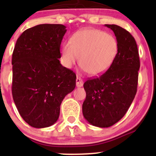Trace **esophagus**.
<instances>
[{
	"label": "esophagus",
	"mask_w": 156,
	"mask_h": 156,
	"mask_svg": "<svg viewBox=\"0 0 156 156\" xmlns=\"http://www.w3.org/2000/svg\"><path fill=\"white\" fill-rule=\"evenodd\" d=\"M83 80L80 78V77H77L76 78V87H81L83 86Z\"/></svg>",
	"instance_id": "1"
}]
</instances>
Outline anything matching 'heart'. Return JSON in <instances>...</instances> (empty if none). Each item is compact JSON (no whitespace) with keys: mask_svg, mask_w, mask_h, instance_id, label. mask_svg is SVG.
Instances as JSON below:
<instances>
[{"mask_svg":"<svg viewBox=\"0 0 156 156\" xmlns=\"http://www.w3.org/2000/svg\"><path fill=\"white\" fill-rule=\"evenodd\" d=\"M118 52L117 39L111 34L94 28L76 32L70 42L62 45V58L71 67L79 58V65L89 75L97 76L108 69Z\"/></svg>","mask_w":156,"mask_h":156,"instance_id":"obj_1","label":"heart"}]
</instances>
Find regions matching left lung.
<instances>
[{"mask_svg":"<svg viewBox=\"0 0 156 156\" xmlns=\"http://www.w3.org/2000/svg\"><path fill=\"white\" fill-rule=\"evenodd\" d=\"M115 34L118 52L106 72L83 84V117L90 124L108 128L124 117L137 92L140 61L135 39L117 25H105Z\"/></svg>","mask_w":156,"mask_h":156,"instance_id":"1","label":"left lung"}]
</instances>
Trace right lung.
Masks as SVG:
<instances>
[{"instance_id": "obj_1", "label": "right lung", "mask_w": 156, "mask_h": 156, "mask_svg": "<svg viewBox=\"0 0 156 156\" xmlns=\"http://www.w3.org/2000/svg\"><path fill=\"white\" fill-rule=\"evenodd\" d=\"M66 31L64 25L41 24L23 31L16 42L12 96L21 117L34 128L54 124L64 97L76 87V75L58 60Z\"/></svg>"}]
</instances>
